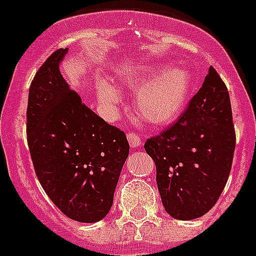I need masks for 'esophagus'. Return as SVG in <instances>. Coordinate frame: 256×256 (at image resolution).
Wrapping results in <instances>:
<instances>
[{"mask_svg": "<svg viewBox=\"0 0 256 256\" xmlns=\"http://www.w3.org/2000/svg\"><path fill=\"white\" fill-rule=\"evenodd\" d=\"M126 138H128V142H130V148H133V149H136V148H138V146L142 144L140 136H137L136 133H126Z\"/></svg>", "mask_w": 256, "mask_h": 256, "instance_id": "obj_1", "label": "esophagus"}]
</instances>
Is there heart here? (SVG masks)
Listing matches in <instances>:
<instances>
[{"label":"heart","mask_w":256,"mask_h":256,"mask_svg":"<svg viewBox=\"0 0 256 256\" xmlns=\"http://www.w3.org/2000/svg\"><path fill=\"white\" fill-rule=\"evenodd\" d=\"M167 68L166 64L149 63L137 66L132 71H119L116 84L128 89H136L134 110L144 122L155 126L172 123L184 108L190 90V74L182 67ZM98 97L107 106L118 104L119 92L108 82L100 80Z\"/></svg>","instance_id":"b5f03b06"}]
</instances>
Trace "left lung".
I'll use <instances>...</instances> for the list:
<instances>
[{
  "label": "left lung",
  "mask_w": 256,
  "mask_h": 256,
  "mask_svg": "<svg viewBox=\"0 0 256 256\" xmlns=\"http://www.w3.org/2000/svg\"><path fill=\"white\" fill-rule=\"evenodd\" d=\"M234 148L228 88L211 66L180 118L145 142L162 202L172 218L193 220L212 208L228 181Z\"/></svg>",
  "instance_id": "obj_1"
}]
</instances>
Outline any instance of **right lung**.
I'll use <instances>...</instances> for the list:
<instances>
[{
    "label": "right lung",
    "mask_w": 256,
    "mask_h": 256,
    "mask_svg": "<svg viewBox=\"0 0 256 256\" xmlns=\"http://www.w3.org/2000/svg\"><path fill=\"white\" fill-rule=\"evenodd\" d=\"M66 53L54 52L30 82L28 148L52 202L70 219L96 222L112 206L130 144L123 130L107 124L70 89L60 71Z\"/></svg>",
    "instance_id": "add662e5"
}]
</instances>
